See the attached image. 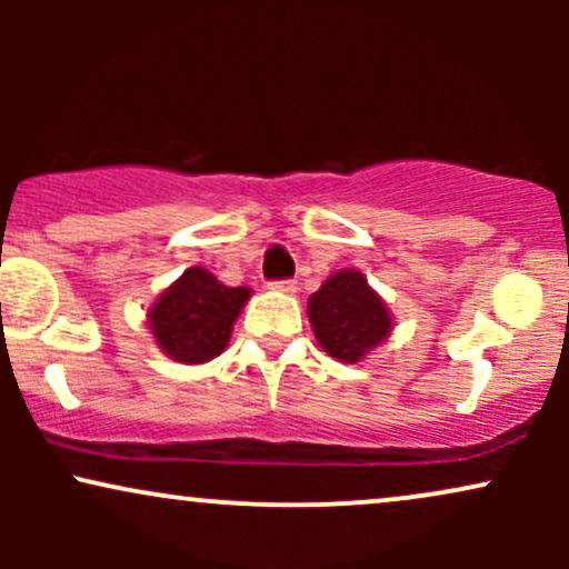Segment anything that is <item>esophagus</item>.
<instances>
[{
    "label": "esophagus",
    "mask_w": 569,
    "mask_h": 569,
    "mask_svg": "<svg viewBox=\"0 0 569 569\" xmlns=\"http://www.w3.org/2000/svg\"><path fill=\"white\" fill-rule=\"evenodd\" d=\"M270 289L278 291V293H293V291H297V283H293V280H272Z\"/></svg>",
    "instance_id": "34e87169"
}]
</instances>
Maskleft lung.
Wrapping results in <instances>:
<instances>
[{
    "label": "left lung",
    "mask_w": 569,
    "mask_h": 569,
    "mask_svg": "<svg viewBox=\"0 0 569 569\" xmlns=\"http://www.w3.org/2000/svg\"><path fill=\"white\" fill-rule=\"evenodd\" d=\"M307 318L318 345L342 363L363 361L396 326L385 299L352 267L323 280L321 289L307 299Z\"/></svg>",
    "instance_id": "obj_1"
}]
</instances>
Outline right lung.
<instances>
[{"mask_svg": "<svg viewBox=\"0 0 569 569\" xmlns=\"http://www.w3.org/2000/svg\"><path fill=\"white\" fill-rule=\"evenodd\" d=\"M251 289L224 286L206 267H189L154 299L147 326L160 352L176 363H208L221 356L232 337Z\"/></svg>", "mask_w": 569, "mask_h": 569, "instance_id": "1", "label": "right lung"}]
</instances>
